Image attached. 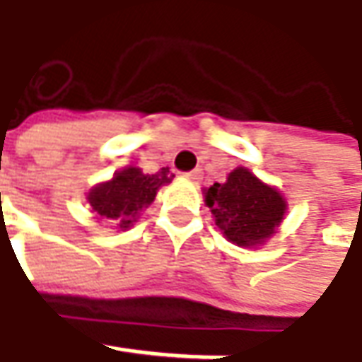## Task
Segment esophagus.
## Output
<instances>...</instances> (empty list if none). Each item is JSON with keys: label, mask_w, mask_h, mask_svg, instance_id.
Instances as JSON below:
<instances>
[{"label": "esophagus", "mask_w": 362, "mask_h": 362, "mask_svg": "<svg viewBox=\"0 0 362 362\" xmlns=\"http://www.w3.org/2000/svg\"><path fill=\"white\" fill-rule=\"evenodd\" d=\"M187 177L193 181V183H199L203 177V171L202 169H195V171H191V173H187Z\"/></svg>", "instance_id": "esophagus-1"}]
</instances>
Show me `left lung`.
Instances as JSON below:
<instances>
[{
	"instance_id": "8db88e82",
	"label": "left lung",
	"mask_w": 362,
	"mask_h": 362,
	"mask_svg": "<svg viewBox=\"0 0 362 362\" xmlns=\"http://www.w3.org/2000/svg\"><path fill=\"white\" fill-rule=\"evenodd\" d=\"M203 197L219 231L240 247L264 245L278 231L288 209L284 195L245 167H235L226 183L203 189Z\"/></svg>"
}]
</instances>
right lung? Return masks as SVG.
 I'll use <instances>...</instances> for the list:
<instances>
[{"label":"right lung","instance_id":"add662e5","mask_svg":"<svg viewBox=\"0 0 362 362\" xmlns=\"http://www.w3.org/2000/svg\"><path fill=\"white\" fill-rule=\"evenodd\" d=\"M173 175L167 167L157 173H143L139 167H124L88 191L86 202L94 219H103L115 226V230H129L139 219L141 211L155 202L157 191L169 185Z\"/></svg>","mask_w":362,"mask_h":362}]
</instances>
